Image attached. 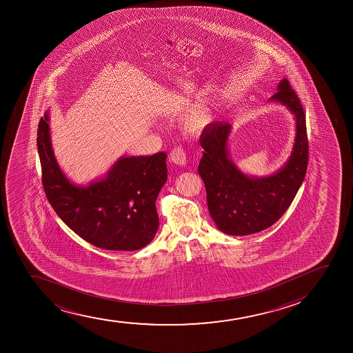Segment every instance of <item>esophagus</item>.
Wrapping results in <instances>:
<instances>
[{
	"instance_id": "1",
	"label": "esophagus",
	"mask_w": 353,
	"mask_h": 353,
	"mask_svg": "<svg viewBox=\"0 0 353 353\" xmlns=\"http://www.w3.org/2000/svg\"><path fill=\"white\" fill-rule=\"evenodd\" d=\"M170 160L179 166H185L187 163L186 152L183 147H175L170 152Z\"/></svg>"
}]
</instances>
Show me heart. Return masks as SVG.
Segmentation results:
<instances>
[{"label":"heart","mask_w":353,"mask_h":353,"mask_svg":"<svg viewBox=\"0 0 353 353\" xmlns=\"http://www.w3.org/2000/svg\"><path fill=\"white\" fill-rule=\"evenodd\" d=\"M212 120V110L208 105H201L188 114L186 123L188 128L198 130H203L207 123Z\"/></svg>","instance_id":"1"}]
</instances>
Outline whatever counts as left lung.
I'll list each match as a JSON object with an SVG mask.
<instances>
[{
	"label": "left lung",
	"instance_id": "obj_1",
	"mask_svg": "<svg viewBox=\"0 0 353 353\" xmlns=\"http://www.w3.org/2000/svg\"><path fill=\"white\" fill-rule=\"evenodd\" d=\"M276 90L268 101L285 105L294 115L296 139L290 158L274 174H245L232 161L227 148L231 123L212 122L200 135L203 153L198 172L206 187L207 206L215 225L226 234H253L271 227L304 181L308 162L304 110L288 79L279 82Z\"/></svg>",
	"mask_w": 353,
	"mask_h": 353
}]
</instances>
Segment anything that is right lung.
<instances>
[{"label":"right lung","instance_id":"add662e5","mask_svg":"<svg viewBox=\"0 0 353 353\" xmlns=\"http://www.w3.org/2000/svg\"><path fill=\"white\" fill-rule=\"evenodd\" d=\"M42 185L49 203L67 226L97 248L137 251L159 227L155 201L167 180L166 153L121 157L100 180L70 183L54 155L49 115L37 130Z\"/></svg>","mask_w":353,"mask_h":353}]
</instances>
